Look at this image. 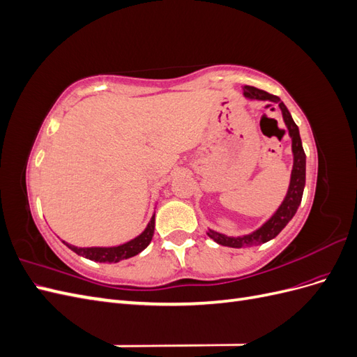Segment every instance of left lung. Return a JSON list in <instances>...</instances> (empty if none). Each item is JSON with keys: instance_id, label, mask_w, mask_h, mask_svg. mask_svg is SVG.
Wrapping results in <instances>:
<instances>
[{"instance_id": "8db88e82", "label": "left lung", "mask_w": 357, "mask_h": 357, "mask_svg": "<svg viewBox=\"0 0 357 357\" xmlns=\"http://www.w3.org/2000/svg\"><path fill=\"white\" fill-rule=\"evenodd\" d=\"M244 96L248 100H259V101H269L273 104H278L280 110H282L283 114V121L287 126L289 135L291 138V152H294V168H291V176H290V185L286 193V198L282 202V205L277 208V211L269 218L261 228L256 229L255 232L243 235V236H228L219 234L215 231L208 229L207 235L210 238H213L215 243L220 245H228L234 248H240V247H252L266 243L269 240L275 238V236L283 231L284 226L294 218L301 199H302V193H304L305 188V152L302 149V142L299 137V129L296 123L291 119L287 107L280 101L278 96L268 93L265 91H261L257 88H253V86H244Z\"/></svg>"}]
</instances>
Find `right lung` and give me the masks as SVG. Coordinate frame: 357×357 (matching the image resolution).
Masks as SVG:
<instances>
[{
    "label": "right lung",
    "instance_id": "1",
    "mask_svg": "<svg viewBox=\"0 0 357 357\" xmlns=\"http://www.w3.org/2000/svg\"><path fill=\"white\" fill-rule=\"evenodd\" d=\"M153 232H155V214L150 219L147 228L135 236L134 240L128 241L125 244L116 245V247H75L71 245L66 241H62L74 253H77L86 259H91V261L95 262H102V264H116L121 262L123 259H129L138 253H142L144 248L150 244L153 238Z\"/></svg>",
    "mask_w": 357,
    "mask_h": 357
}]
</instances>
